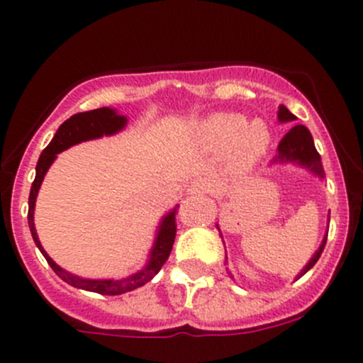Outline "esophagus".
I'll use <instances>...</instances> for the list:
<instances>
[{
    "label": "esophagus",
    "instance_id": "esophagus-1",
    "mask_svg": "<svg viewBox=\"0 0 363 363\" xmlns=\"http://www.w3.org/2000/svg\"><path fill=\"white\" fill-rule=\"evenodd\" d=\"M213 189V181L209 177H196L195 181L191 182V188L189 191L191 193H206Z\"/></svg>",
    "mask_w": 363,
    "mask_h": 363
}]
</instances>
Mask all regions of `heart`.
Wrapping results in <instances>:
<instances>
[{
    "label": "heart",
    "instance_id": "obj_1",
    "mask_svg": "<svg viewBox=\"0 0 363 363\" xmlns=\"http://www.w3.org/2000/svg\"><path fill=\"white\" fill-rule=\"evenodd\" d=\"M206 138L218 149L232 147V160L238 167L253 163L266 150L269 133L262 122L246 125L239 115H216L203 125Z\"/></svg>",
    "mask_w": 363,
    "mask_h": 363
}]
</instances>
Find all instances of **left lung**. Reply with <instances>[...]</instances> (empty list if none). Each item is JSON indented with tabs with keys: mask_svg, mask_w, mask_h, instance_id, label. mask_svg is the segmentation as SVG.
<instances>
[{
	"mask_svg": "<svg viewBox=\"0 0 363 363\" xmlns=\"http://www.w3.org/2000/svg\"><path fill=\"white\" fill-rule=\"evenodd\" d=\"M279 121L280 122H293V121H296V117H294V115L291 113L286 106H280ZM273 163H296V164H300V167L311 170L312 174L318 175L319 179H325V168H323L321 156H319V152L315 150L314 140H312L311 131H308L305 125H300V124L294 125V128L291 129L286 136H284L282 142L279 143V152H277L275 157H273ZM326 235H325V239H323L319 250L315 252V255L312 257V259L308 260L307 266L301 269L300 277H303L305 273H307V271L311 269V267L319 260L323 250H325ZM300 277H298V279H300Z\"/></svg>",
	"mask_w": 363,
	"mask_h": 363,
	"instance_id": "left-lung-1",
	"label": "left lung"
}]
</instances>
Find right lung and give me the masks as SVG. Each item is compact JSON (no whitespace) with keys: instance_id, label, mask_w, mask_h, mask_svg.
<instances>
[{"instance_id":"obj_1","label":"right lung","mask_w":363,"mask_h":363,"mask_svg":"<svg viewBox=\"0 0 363 363\" xmlns=\"http://www.w3.org/2000/svg\"><path fill=\"white\" fill-rule=\"evenodd\" d=\"M128 118L122 117V115H117L110 108H99V110H90L83 111V113H76L70 118H67L62 125L56 131L55 138L51 140L48 147L42 150L40 157H38L37 163V175H35V181L31 184L30 189V209H28V225H30L31 235H33L35 245L38 246V250L42 252V255L45 257L49 266L52 267L56 275L63 280V282L70 284L72 287H77V289L84 291H92V293L104 294V296H117V294L129 293V291H135L138 287L145 286L147 282L154 279L157 275V271L163 267V264L167 262V259L170 257L172 246H174L175 234H177V223H175V213L177 209H174L172 213H168L167 216L163 218L160 225V232H157L156 242H154V248L150 252L149 264L143 267L140 273L129 277V279L122 280H86L79 279V277H74L70 273H67L65 269L55 264V260L45 253V250L42 248L40 241H38L37 230H35L33 223V211H35V199H37V193L40 189L42 181H44L45 172L49 170L51 163L55 161L56 154H60L62 150L69 149V147L76 145L79 142H86V140L101 138V136L115 135L117 131H121L125 125Z\"/></svg>"}]
</instances>
